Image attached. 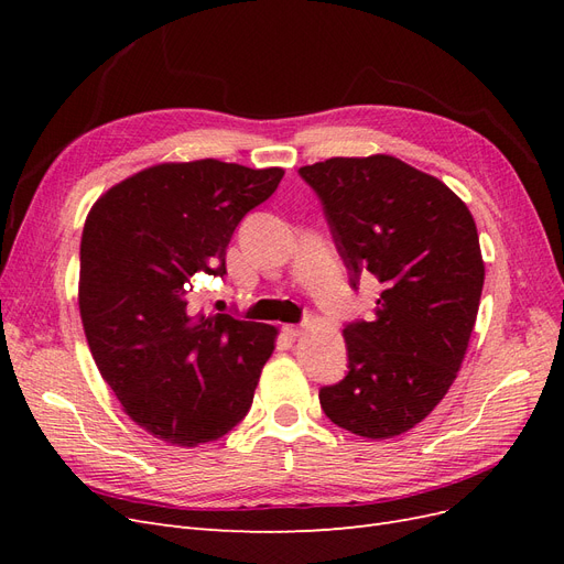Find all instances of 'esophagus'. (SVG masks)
I'll return each mask as SVG.
<instances>
[{
    "mask_svg": "<svg viewBox=\"0 0 564 564\" xmlns=\"http://www.w3.org/2000/svg\"><path fill=\"white\" fill-rule=\"evenodd\" d=\"M282 332L289 336V338H299L303 334V324H284Z\"/></svg>",
    "mask_w": 564,
    "mask_h": 564,
    "instance_id": "34e87169",
    "label": "esophagus"
}]
</instances>
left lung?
Instances as JSON below:
<instances>
[{"instance_id": "left-lung-1", "label": "left lung", "mask_w": 564, "mask_h": 564, "mask_svg": "<svg viewBox=\"0 0 564 564\" xmlns=\"http://www.w3.org/2000/svg\"><path fill=\"white\" fill-rule=\"evenodd\" d=\"M313 187L357 289L383 284L371 322H348V373L319 388L336 425L386 440L414 429L447 395L480 308L485 263L475 220L449 187L390 155L299 169Z\"/></svg>"}]
</instances>
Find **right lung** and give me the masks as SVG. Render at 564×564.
Returning <instances> with one entry per match:
<instances>
[{"instance_id": "obj_1", "label": "right lung", "mask_w": 564, "mask_h": 564, "mask_svg": "<svg viewBox=\"0 0 564 564\" xmlns=\"http://www.w3.org/2000/svg\"><path fill=\"white\" fill-rule=\"evenodd\" d=\"M284 172L218 160L158 164L100 197L79 247V315L100 377L124 412L166 445L230 433L275 348L270 324L204 315L199 278L226 275L240 220Z\"/></svg>"}]
</instances>
